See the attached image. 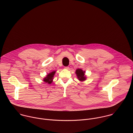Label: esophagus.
I'll list each match as a JSON object with an SVG mask.
<instances>
[{
	"mask_svg": "<svg viewBox=\"0 0 133 133\" xmlns=\"http://www.w3.org/2000/svg\"><path fill=\"white\" fill-rule=\"evenodd\" d=\"M65 69H69V67L68 66H66V67H65Z\"/></svg>",
	"mask_w": 133,
	"mask_h": 133,
	"instance_id": "obj_1",
	"label": "esophagus"
}]
</instances>
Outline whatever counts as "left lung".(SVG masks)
<instances>
[{"mask_svg":"<svg viewBox=\"0 0 133 133\" xmlns=\"http://www.w3.org/2000/svg\"><path fill=\"white\" fill-rule=\"evenodd\" d=\"M84 72L81 69H78L76 71V74L78 78L80 81H84L85 80V77L84 76Z\"/></svg>","mask_w":133,"mask_h":133,"instance_id":"obj_1","label":"left lung"}]
</instances>
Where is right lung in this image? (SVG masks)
Here are the masks:
<instances>
[{"instance_id": "obj_1", "label": "right lung", "mask_w": 133, "mask_h": 133, "mask_svg": "<svg viewBox=\"0 0 133 133\" xmlns=\"http://www.w3.org/2000/svg\"><path fill=\"white\" fill-rule=\"evenodd\" d=\"M55 72L56 71H53V72L50 73L49 74H48L46 76V77H45L44 79V80H43L46 83L51 84L53 81V77H54V75Z\"/></svg>"}]
</instances>
